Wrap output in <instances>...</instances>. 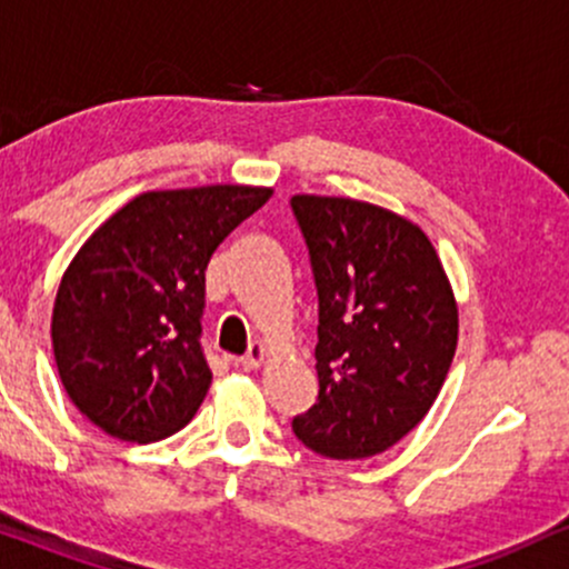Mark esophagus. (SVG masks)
<instances>
[{
    "label": "esophagus",
    "mask_w": 569,
    "mask_h": 569,
    "mask_svg": "<svg viewBox=\"0 0 569 569\" xmlns=\"http://www.w3.org/2000/svg\"><path fill=\"white\" fill-rule=\"evenodd\" d=\"M266 355H268V352H266L263 343H252L250 352H247V355L241 357V360H239V366L244 368V370H254V368H260V366H263Z\"/></svg>",
    "instance_id": "34e87169"
}]
</instances>
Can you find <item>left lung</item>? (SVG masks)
<instances>
[{
	"instance_id": "8db88e82",
	"label": "left lung",
	"mask_w": 569,
	"mask_h": 569,
	"mask_svg": "<svg viewBox=\"0 0 569 569\" xmlns=\"http://www.w3.org/2000/svg\"><path fill=\"white\" fill-rule=\"evenodd\" d=\"M319 298L317 403L292 432L317 455L366 459L436 403L457 349V301L436 247L368 201L292 196Z\"/></svg>"
}]
</instances>
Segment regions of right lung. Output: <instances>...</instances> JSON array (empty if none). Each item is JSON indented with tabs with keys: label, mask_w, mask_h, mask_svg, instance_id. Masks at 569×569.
<instances>
[{
	"label": "right lung",
	"mask_w": 569,
	"mask_h": 569,
	"mask_svg": "<svg viewBox=\"0 0 569 569\" xmlns=\"http://www.w3.org/2000/svg\"><path fill=\"white\" fill-rule=\"evenodd\" d=\"M271 188L150 190L101 222L63 271L53 355L69 400L107 436L152 443L199 411L207 266Z\"/></svg>",
	"instance_id": "1"
}]
</instances>
